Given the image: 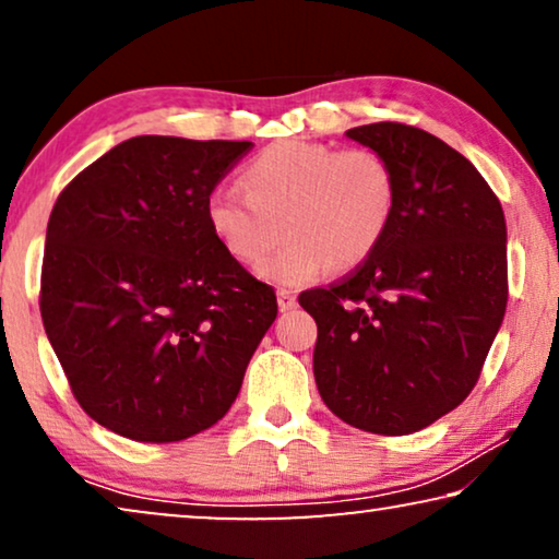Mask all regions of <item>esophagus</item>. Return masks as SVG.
<instances>
[{
	"label": "esophagus",
	"mask_w": 559,
	"mask_h": 559,
	"mask_svg": "<svg viewBox=\"0 0 559 559\" xmlns=\"http://www.w3.org/2000/svg\"><path fill=\"white\" fill-rule=\"evenodd\" d=\"M277 305H280L282 312H287V310H293L295 305H297V297L293 293H287V289H280V293H277Z\"/></svg>",
	"instance_id": "1"
}]
</instances>
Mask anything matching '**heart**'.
I'll use <instances>...</instances> for the list:
<instances>
[{
	"instance_id": "1",
	"label": "heart",
	"mask_w": 559,
	"mask_h": 559,
	"mask_svg": "<svg viewBox=\"0 0 559 559\" xmlns=\"http://www.w3.org/2000/svg\"><path fill=\"white\" fill-rule=\"evenodd\" d=\"M243 189L213 188L205 221L234 262L254 264L282 228V249L259 264L264 280L302 287L325 272H348L377 254L392 226L396 182L371 150H335L285 140L241 173Z\"/></svg>"
}]
</instances>
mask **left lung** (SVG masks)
<instances>
[{
	"instance_id": "obj_1",
	"label": "left lung",
	"mask_w": 559,
	"mask_h": 559,
	"mask_svg": "<svg viewBox=\"0 0 559 559\" xmlns=\"http://www.w3.org/2000/svg\"><path fill=\"white\" fill-rule=\"evenodd\" d=\"M384 157L392 226L369 262L300 295L316 318L312 373L325 407L373 435H409L476 386L507 312V221L480 173L425 129L346 132Z\"/></svg>"
}]
</instances>
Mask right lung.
I'll return each mask as SVG.
<instances>
[{"instance_id":"obj_1","label":"right lung","mask_w":559,"mask_h":559,"mask_svg":"<svg viewBox=\"0 0 559 559\" xmlns=\"http://www.w3.org/2000/svg\"><path fill=\"white\" fill-rule=\"evenodd\" d=\"M251 142L144 134L68 182L45 234L40 312L88 417L178 442L231 409L274 289L213 239L205 198Z\"/></svg>"}]
</instances>
